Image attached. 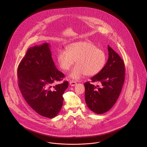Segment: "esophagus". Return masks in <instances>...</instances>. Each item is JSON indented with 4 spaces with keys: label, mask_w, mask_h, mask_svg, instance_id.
Wrapping results in <instances>:
<instances>
[{
    "label": "esophagus",
    "mask_w": 147,
    "mask_h": 147,
    "mask_svg": "<svg viewBox=\"0 0 147 147\" xmlns=\"http://www.w3.org/2000/svg\"><path fill=\"white\" fill-rule=\"evenodd\" d=\"M69 84H70L71 86H75L77 84V83L76 82L73 81V80H70V82H69Z\"/></svg>",
    "instance_id": "esophagus-1"
}]
</instances>
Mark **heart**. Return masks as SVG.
Masks as SVG:
<instances>
[{"label": "heart", "instance_id": "b5f03b06", "mask_svg": "<svg viewBox=\"0 0 147 147\" xmlns=\"http://www.w3.org/2000/svg\"><path fill=\"white\" fill-rule=\"evenodd\" d=\"M106 59L104 52L90 41L72 43L67 47L66 51L59 50L57 56L58 64L63 70H69L76 61L77 65L69 74L70 78L75 80L85 74H97L104 67Z\"/></svg>", "mask_w": 147, "mask_h": 147}]
</instances>
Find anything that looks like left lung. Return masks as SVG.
Instances as JSON below:
<instances>
[{
  "mask_svg": "<svg viewBox=\"0 0 147 147\" xmlns=\"http://www.w3.org/2000/svg\"><path fill=\"white\" fill-rule=\"evenodd\" d=\"M109 58L103 69L91 78V83L98 82L101 87L90 82L84 83L86 105L97 114L109 111L117 100L125 82V67L120 56L108 45Z\"/></svg>",
  "mask_w": 147,
  "mask_h": 147,
  "instance_id": "obj_1",
  "label": "left lung"
}]
</instances>
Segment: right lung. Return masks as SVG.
Segmentation results:
<instances>
[{
	"label": "right lung",
	"mask_w": 147,
	"mask_h": 147,
	"mask_svg": "<svg viewBox=\"0 0 147 147\" xmlns=\"http://www.w3.org/2000/svg\"><path fill=\"white\" fill-rule=\"evenodd\" d=\"M49 43L28 49L18 68V85L31 107L41 116L52 119L63 105V94L68 82L53 85L63 80L64 74L57 69Z\"/></svg>",
	"instance_id": "right-lung-1"
}]
</instances>
